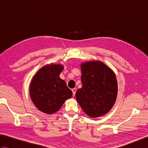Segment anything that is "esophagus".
I'll use <instances>...</instances> for the list:
<instances>
[{"instance_id": "esophagus-1", "label": "esophagus", "mask_w": 148, "mask_h": 148, "mask_svg": "<svg viewBox=\"0 0 148 148\" xmlns=\"http://www.w3.org/2000/svg\"><path fill=\"white\" fill-rule=\"evenodd\" d=\"M72 93H73V95L74 96L75 94H76V88L72 89Z\"/></svg>"}]
</instances>
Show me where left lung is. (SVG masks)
I'll return each mask as SVG.
<instances>
[{
    "label": "left lung",
    "mask_w": 148,
    "mask_h": 148,
    "mask_svg": "<svg viewBox=\"0 0 148 148\" xmlns=\"http://www.w3.org/2000/svg\"><path fill=\"white\" fill-rule=\"evenodd\" d=\"M80 66L83 86L76 93L77 102L91 118L107 114L114 106L118 95L114 71L99 60L81 63Z\"/></svg>",
    "instance_id": "1"
}]
</instances>
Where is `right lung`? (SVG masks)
<instances>
[{
    "mask_svg": "<svg viewBox=\"0 0 148 148\" xmlns=\"http://www.w3.org/2000/svg\"><path fill=\"white\" fill-rule=\"evenodd\" d=\"M64 66L48 64L43 66L31 81L29 93L33 103L39 111L52 114L61 108L72 95L65 81L60 77Z\"/></svg>",
    "mask_w": 148,
    "mask_h": 148,
    "instance_id": "right-lung-1",
    "label": "right lung"
}]
</instances>
